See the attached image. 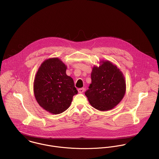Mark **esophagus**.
Here are the masks:
<instances>
[{"mask_svg": "<svg viewBox=\"0 0 159 159\" xmlns=\"http://www.w3.org/2000/svg\"><path fill=\"white\" fill-rule=\"evenodd\" d=\"M84 91H85V89H84V88H80V89H78V92H79V93H84Z\"/></svg>", "mask_w": 159, "mask_h": 159, "instance_id": "1", "label": "esophagus"}]
</instances>
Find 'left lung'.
Wrapping results in <instances>:
<instances>
[{
    "instance_id": "8db88e82",
    "label": "left lung",
    "mask_w": 159,
    "mask_h": 159,
    "mask_svg": "<svg viewBox=\"0 0 159 159\" xmlns=\"http://www.w3.org/2000/svg\"><path fill=\"white\" fill-rule=\"evenodd\" d=\"M92 84L85 95L90 104L101 111H109L123 99L126 84L123 73L109 61H102L94 66L91 74Z\"/></svg>"
}]
</instances>
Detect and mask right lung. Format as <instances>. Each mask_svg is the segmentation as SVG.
Segmentation results:
<instances>
[{
	"label": "right lung",
	"mask_w": 159,
	"mask_h": 159,
	"mask_svg": "<svg viewBox=\"0 0 159 159\" xmlns=\"http://www.w3.org/2000/svg\"><path fill=\"white\" fill-rule=\"evenodd\" d=\"M67 67L58 58L45 60L39 67L34 82V93L39 104L47 111L58 114L70 106L78 92Z\"/></svg>",
	"instance_id": "right-lung-1"
}]
</instances>
